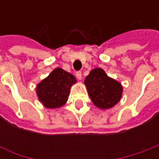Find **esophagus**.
Segmentation results:
<instances>
[{
	"mask_svg": "<svg viewBox=\"0 0 159 159\" xmlns=\"http://www.w3.org/2000/svg\"><path fill=\"white\" fill-rule=\"evenodd\" d=\"M76 77H77V79H79V80L82 79V72H81V71H76Z\"/></svg>",
	"mask_w": 159,
	"mask_h": 159,
	"instance_id": "1",
	"label": "esophagus"
}]
</instances>
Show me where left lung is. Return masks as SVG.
Returning <instances> with one entry per match:
<instances>
[{"instance_id": "1", "label": "left lung", "mask_w": 159, "mask_h": 159, "mask_svg": "<svg viewBox=\"0 0 159 159\" xmlns=\"http://www.w3.org/2000/svg\"><path fill=\"white\" fill-rule=\"evenodd\" d=\"M89 96L93 105L100 109L113 107L123 94V86L117 81L107 76L100 68L92 70L84 80Z\"/></svg>"}]
</instances>
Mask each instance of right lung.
<instances>
[{
  "label": "right lung",
  "mask_w": 159,
  "mask_h": 159,
  "mask_svg": "<svg viewBox=\"0 0 159 159\" xmlns=\"http://www.w3.org/2000/svg\"><path fill=\"white\" fill-rule=\"evenodd\" d=\"M76 83L75 76L61 68H56L36 86V94L42 105L54 109L68 100L70 87Z\"/></svg>",
  "instance_id": "1"
}]
</instances>
